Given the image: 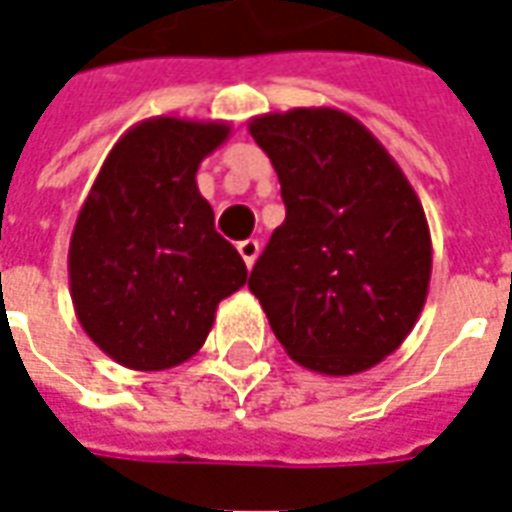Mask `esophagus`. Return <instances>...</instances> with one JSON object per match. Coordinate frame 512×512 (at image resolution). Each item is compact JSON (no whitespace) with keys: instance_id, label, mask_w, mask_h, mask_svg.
<instances>
[{"instance_id":"1","label":"esophagus","mask_w":512,"mask_h":512,"mask_svg":"<svg viewBox=\"0 0 512 512\" xmlns=\"http://www.w3.org/2000/svg\"><path fill=\"white\" fill-rule=\"evenodd\" d=\"M238 252H241V257H244L246 268H252L255 266L257 255H260V244H257L255 238H246V241L238 244Z\"/></svg>"}]
</instances>
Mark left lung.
Here are the masks:
<instances>
[{"instance_id":"obj_1","label":"left lung","mask_w":512,"mask_h":512,"mask_svg":"<svg viewBox=\"0 0 512 512\" xmlns=\"http://www.w3.org/2000/svg\"><path fill=\"white\" fill-rule=\"evenodd\" d=\"M249 134L288 211L249 290L293 362L365 373L403 345L428 299L433 246L417 191L376 136L332 106L257 115Z\"/></svg>"}]
</instances>
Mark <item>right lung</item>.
I'll list each match as a JSON object with an SVG mask.
<instances>
[{
    "mask_svg": "<svg viewBox=\"0 0 512 512\" xmlns=\"http://www.w3.org/2000/svg\"><path fill=\"white\" fill-rule=\"evenodd\" d=\"M227 136L224 120L147 117L109 150L76 216L73 310L117 365H183L205 343L219 301L246 285L244 260L216 233L197 189L202 158Z\"/></svg>",
    "mask_w": 512,
    "mask_h": 512,
    "instance_id": "1",
    "label": "right lung"
}]
</instances>
